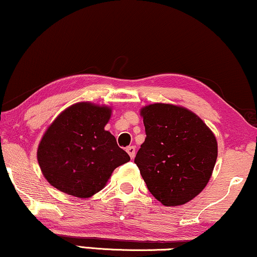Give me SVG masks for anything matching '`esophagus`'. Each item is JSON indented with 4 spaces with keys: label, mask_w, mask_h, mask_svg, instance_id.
<instances>
[{
    "label": "esophagus",
    "mask_w": 257,
    "mask_h": 257,
    "mask_svg": "<svg viewBox=\"0 0 257 257\" xmlns=\"http://www.w3.org/2000/svg\"><path fill=\"white\" fill-rule=\"evenodd\" d=\"M125 151L129 154V157H131V159H134L135 158V147H134V146H129V147H126Z\"/></svg>",
    "instance_id": "34e87169"
}]
</instances>
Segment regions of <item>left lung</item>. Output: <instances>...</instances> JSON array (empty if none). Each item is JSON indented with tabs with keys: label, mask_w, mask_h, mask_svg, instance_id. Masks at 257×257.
Instances as JSON below:
<instances>
[{
	"label": "left lung",
	"mask_w": 257,
	"mask_h": 257,
	"mask_svg": "<svg viewBox=\"0 0 257 257\" xmlns=\"http://www.w3.org/2000/svg\"><path fill=\"white\" fill-rule=\"evenodd\" d=\"M146 140L135 157L149 192L165 206L192 200L209 183L218 145L199 116L184 106L153 103L140 110Z\"/></svg>",
	"instance_id": "1"
}]
</instances>
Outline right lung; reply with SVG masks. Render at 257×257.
Listing matches in <instances>:
<instances>
[{
	"mask_svg": "<svg viewBox=\"0 0 257 257\" xmlns=\"http://www.w3.org/2000/svg\"><path fill=\"white\" fill-rule=\"evenodd\" d=\"M111 112V106L78 102L48 125L37 158L52 186L69 196L90 198L104 188L116 167L131 160L104 129Z\"/></svg>",
	"mask_w": 257,
	"mask_h": 257,
	"instance_id": "add662e5",
	"label": "right lung"
}]
</instances>
